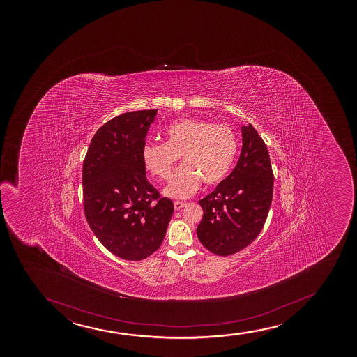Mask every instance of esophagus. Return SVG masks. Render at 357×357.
Segmentation results:
<instances>
[{"instance_id": "1", "label": "esophagus", "mask_w": 357, "mask_h": 357, "mask_svg": "<svg viewBox=\"0 0 357 357\" xmlns=\"http://www.w3.org/2000/svg\"><path fill=\"white\" fill-rule=\"evenodd\" d=\"M174 206H175V209L176 211H180L181 208H183L185 206V202H182V201H175L174 202Z\"/></svg>"}]
</instances>
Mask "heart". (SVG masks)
Segmentation results:
<instances>
[{
	"mask_svg": "<svg viewBox=\"0 0 357 357\" xmlns=\"http://www.w3.org/2000/svg\"><path fill=\"white\" fill-rule=\"evenodd\" d=\"M165 139L167 143L145 144L142 157L153 176L167 181L181 156L183 164L164 189V193L174 199L195 193L201 181L206 185L220 183L237 156V135L226 123L180 120L167 128Z\"/></svg>",
	"mask_w": 357,
	"mask_h": 357,
	"instance_id": "obj_1",
	"label": "heart"
}]
</instances>
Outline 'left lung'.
Returning <instances> with one entry per match:
<instances>
[{
	"label": "left lung",
	"instance_id": "left-lung-1",
	"mask_svg": "<svg viewBox=\"0 0 357 357\" xmlns=\"http://www.w3.org/2000/svg\"><path fill=\"white\" fill-rule=\"evenodd\" d=\"M243 148L234 172L199 201L201 244L218 256L245 249L257 238L269 213L274 174L266 145L252 125L243 126Z\"/></svg>",
	"mask_w": 357,
	"mask_h": 357
}]
</instances>
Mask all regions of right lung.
I'll list each match as a JSON object with an SVG mask.
<instances>
[{
    "mask_svg": "<svg viewBox=\"0 0 357 357\" xmlns=\"http://www.w3.org/2000/svg\"><path fill=\"white\" fill-rule=\"evenodd\" d=\"M157 109L118 115L95 133L83 160V208L107 250L142 261L162 245L174 204L149 182L142 151Z\"/></svg>",
    "mask_w": 357,
    "mask_h": 357,
    "instance_id": "obj_1",
    "label": "right lung"
}]
</instances>
